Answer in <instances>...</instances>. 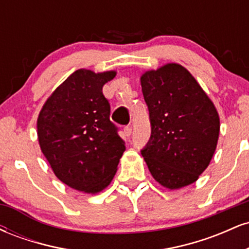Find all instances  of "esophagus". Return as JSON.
<instances>
[{
  "label": "esophagus",
  "instance_id": "obj_1",
  "mask_svg": "<svg viewBox=\"0 0 249 249\" xmlns=\"http://www.w3.org/2000/svg\"><path fill=\"white\" fill-rule=\"evenodd\" d=\"M131 134H132V128H131L130 126H125L124 127V136L127 137V138H128Z\"/></svg>",
  "mask_w": 249,
  "mask_h": 249
}]
</instances>
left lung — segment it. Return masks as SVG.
I'll return each mask as SVG.
<instances>
[{
    "mask_svg": "<svg viewBox=\"0 0 249 249\" xmlns=\"http://www.w3.org/2000/svg\"><path fill=\"white\" fill-rule=\"evenodd\" d=\"M151 122L142 150L156 181L168 190L193 184L210 165L220 132L219 113L187 69L167 63L141 77Z\"/></svg>",
    "mask_w": 249,
    "mask_h": 249,
    "instance_id": "1",
    "label": "left lung"
}]
</instances>
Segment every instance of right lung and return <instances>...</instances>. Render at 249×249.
I'll list each match as a JSON object with an SVG mask.
<instances>
[{"instance_id": "obj_1", "label": "right lung", "mask_w": 249, "mask_h": 249, "mask_svg": "<svg viewBox=\"0 0 249 249\" xmlns=\"http://www.w3.org/2000/svg\"><path fill=\"white\" fill-rule=\"evenodd\" d=\"M116 73L76 70L51 93L37 118L39 146L55 176L84 193H99L110 185L125 151L102 91Z\"/></svg>"}]
</instances>
